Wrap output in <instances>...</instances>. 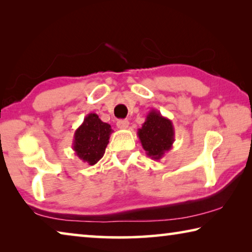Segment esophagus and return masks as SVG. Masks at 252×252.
I'll return each instance as SVG.
<instances>
[{
	"mask_svg": "<svg viewBox=\"0 0 252 252\" xmlns=\"http://www.w3.org/2000/svg\"><path fill=\"white\" fill-rule=\"evenodd\" d=\"M117 126L119 129H126L127 126H129V121L127 120H119L117 122Z\"/></svg>",
	"mask_w": 252,
	"mask_h": 252,
	"instance_id": "obj_1",
	"label": "esophagus"
}]
</instances>
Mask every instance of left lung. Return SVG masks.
Here are the masks:
<instances>
[{"mask_svg":"<svg viewBox=\"0 0 252 252\" xmlns=\"http://www.w3.org/2000/svg\"><path fill=\"white\" fill-rule=\"evenodd\" d=\"M138 136L148 157L153 160H160L172 148L174 142V127L171 120L161 116L157 110L148 113Z\"/></svg>","mask_w":252,"mask_h":252,"instance_id":"1","label":"left lung"}]
</instances>
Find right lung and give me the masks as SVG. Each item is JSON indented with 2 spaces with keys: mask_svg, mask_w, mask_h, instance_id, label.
Wrapping results in <instances>:
<instances>
[{
  "mask_svg": "<svg viewBox=\"0 0 252 252\" xmlns=\"http://www.w3.org/2000/svg\"><path fill=\"white\" fill-rule=\"evenodd\" d=\"M112 129L96 113H89L74 132L72 148L83 162L94 165L105 152Z\"/></svg>",
  "mask_w": 252,
  "mask_h": 252,
  "instance_id": "right-lung-1",
  "label": "right lung"
}]
</instances>
